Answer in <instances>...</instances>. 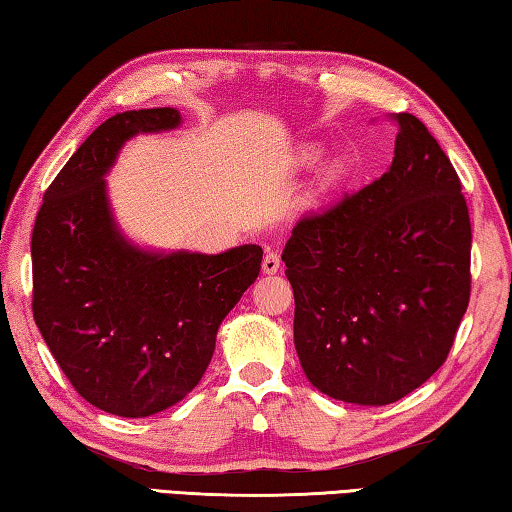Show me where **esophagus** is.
Instances as JSON below:
<instances>
[{"mask_svg":"<svg viewBox=\"0 0 512 512\" xmlns=\"http://www.w3.org/2000/svg\"><path fill=\"white\" fill-rule=\"evenodd\" d=\"M281 270V256L276 251H267L263 258V272L265 274H276Z\"/></svg>","mask_w":512,"mask_h":512,"instance_id":"34e87169","label":"esophagus"}]
</instances>
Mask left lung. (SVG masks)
Segmentation results:
<instances>
[{
  "label": "left lung",
  "instance_id": "obj_1",
  "mask_svg": "<svg viewBox=\"0 0 512 512\" xmlns=\"http://www.w3.org/2000/svg\"><path fill=\"white\" fill-rule=\"evenodd\" d=\"M387 173L310 211L283 249L294 346L308 380L389 405L441 369L470 303L472 227L450 157L414 114Z\"/></svg>",
  "mask_w": 512,
  "mask_h": 512
}]
</instances>
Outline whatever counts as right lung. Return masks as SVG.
I'll list each match as a JSON object with an SVG mask.
<instances>
[{
    "label": "right lung",
    "mask_w": 512,
    "mask_h": 512,
    "mask_svg": "<svg viewBox=\"0 0 512 512\" xmlns=\"http://www.w3.org/2000/svg\"><path fill=\"white\" fill-rule=\"evenodd\" d=\"M173 107L116 114L49 184L31 236L33 319L80 396L123 418L175 405L209 366L222 319L261 272L263 249L150 254L112 220L103 175L139 132L179 125Z\"/></svg>",
    "instance_id": "1"
}]
</instances>
